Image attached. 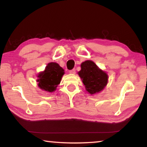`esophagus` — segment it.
<instances>
[{"instance_id":"34e87169","label":"esophagus","mask_w":147,"mask_h":147,"mask_svg":"<svg viewBox=\"0 0 147 147\" xmlns=\"http://www.w3.org/2000/svg\"><path fill=\"white\" fill-rule=\"evenodd\" d=\"M69 73H70V74H74L76 73V71H75V69H73V70L69 71Z\"/></svg>"}]
</instances>
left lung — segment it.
Returning a JSON list of instances; mask_svg holds the SVG:
<instances>
[{
  "label": "left lung",
  "instance_id": "1",
  "mask_svg": "<svg viewBox=\"0 0 147 147\" xmlns=\"http://www.w3.org/2000/svg\"><path fill=\"white\" fill-rule=\"evenodd\" d=\"M80 66L81 70L78 72V74L89 94L98 93L106 88L108 82V75L105 71L91 60L82 62Z\"/></svg>",
  "mask_w": 147,
  "mask_h": 147
}]
</instances>
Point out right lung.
I'll list each match as a JSON object with an SVG mask.
<instances>
[{"instance_id": "add662e5", "label": "right lung", "mask_w": 147, "mask_h": 147, "mask_svg": "<svg viewBox=\"0 0 147 147\" xmlns=\"http://www.w3.org/2000/svg\"><path fill=\"white\" fill-rule=\"evenodd\" d=\"M64 74V69L58 63L55 62L49 63L45 70L37 75L38 86L42 90L53 93L56 90L58 84H60Z\"/></svg>"}]
</instances>
